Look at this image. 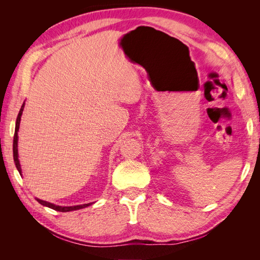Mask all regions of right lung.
Returning a JSON list of instances; mask_svg holds the SVG:
<instances>
[{
	"mask_svg": "<svg viewBox=\"0 0 260 260\" xmlns=\"http://www.w3.org/2000/svg\"><path fill=\"white\" fill-rule=\"evenodd\" d=\"M23 107H25V102H23V104L20 108V111L18 113V116H17V119H16V125H15V133H14V142H13V156H14V161H15V165H16V168L18 170V172L21 175V167H20V162H19V159H18V131H19V124H20V120H21V115H22V112H23ZM36 200L41 204V205L43 206H46L49 208H52L54 210H57V211H62V212H67V211H73V210H78V209H82V208H85L88 207L90 205H92V204H94V202L92 203H89V204H82V205H76V206H59V205H55V204L53 203H50V202H46V201H43V200H40V199H37Z\"/></svg>",
	"mask_w": 260,
	"mask_h": 260,
	"instance_id": "add662e5",
	"label": "right lung"
}]
</instances>
